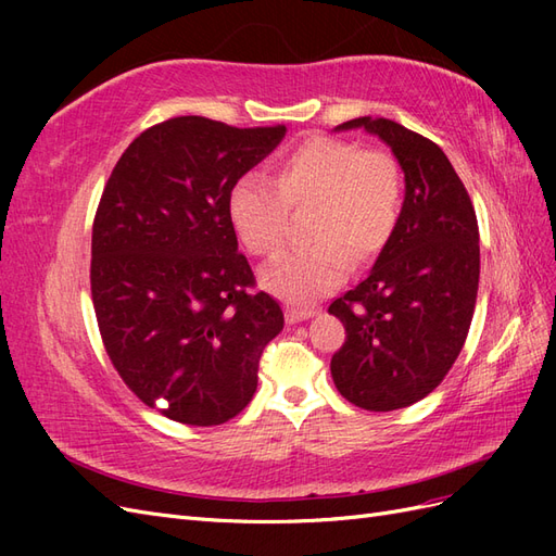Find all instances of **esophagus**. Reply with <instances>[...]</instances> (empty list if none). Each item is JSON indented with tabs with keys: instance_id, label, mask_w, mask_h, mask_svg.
<instances>
[{
	"instance_id": "esophagus-1",
	"label": "esophagus",
	"mask_w": 556,
	"mask_h": 556,
	"mask_svg": "<svg viewBox=\"0 0 556 556\" xmlns=\"http://www.w3.org/2000/svg\"><path fill=\"white\" fill-rule=\"evenodd\" d=\"M313 315H315L313 308H288V311H285V317H288L290 325L304 323V319H311Z\"/></svg>"
}]
</instances>
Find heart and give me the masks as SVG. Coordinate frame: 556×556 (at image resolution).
I'll use <instances>...</instances> for the list:
<instances>
[{
  "label": "heart",
  "mask_w": 556,
  "mask_h": 556,
  "mask_svg": "<svg viewBox=\"0 0 556 556\" xmlns=\"http://www.w3.org/2000/svg\"><path fill=\"white\" fill-rule=\"evenodd\" d=\"M274 174L276 182L245 174L231 185L229 223L250 255L268 257L282 245L290 206L315 204V245L285 252L260 271L264 290L290 304H313L345 280L350 254L371 260L392 239L403 208L401 169L382 150L313 137L282 153Z\"/></svg>",
  "instance_id": "1"
}]
</instances>
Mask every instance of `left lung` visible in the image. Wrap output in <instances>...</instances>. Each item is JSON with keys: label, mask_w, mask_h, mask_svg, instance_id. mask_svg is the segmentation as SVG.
<instances>
[{"label": "left lung", "mask_w": 556, "mask_h": 556, "mask_svg": "<svg viewBox=\"0 0 556 556\" xmlns=\"http://www.w3.org/2000/svg\"><path fill=\"white\" fill-rule=\"evenodd\" d=\"M390 146L406 197L371 274L329 306L345 327L331 378L350 403L374 413L425 399L459 357L480 280V233L470 197L433 141L384 117H355Z\"/></svg>", "instance_id": "8db88e82"}]
</instances>
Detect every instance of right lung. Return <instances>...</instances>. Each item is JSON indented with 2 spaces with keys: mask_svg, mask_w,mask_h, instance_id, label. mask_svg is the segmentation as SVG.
I'll return each mask as SVG.
<instances>
[{
  "mask_svg": "<svg viewBox=\"0 0 556 556\" xmlns=\"http://www.w3.org/2000/svg\"><path fill=\"white\" fill-rule=\"evenodd\" d=\"M288 127L182 115L146 129L117 160L92 227V304L109 357L146 406L190 427L223 425L257 390L282 331L227 215L231 185Z\"/></svg>",
  "mask_w": 556,
  "mask_h": 556,
  "instance_id": "obj_1",
  "label": "right lung"
}]
</instances>
